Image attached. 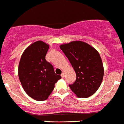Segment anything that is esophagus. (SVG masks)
<instances>
[{
	"label": "esophagus",
	"mask_w": 124,
	"mask_h": 124,
	"mask_svg": "<svg viewBox=\"0 0 124 124\" xmlns=\"http://www.w3.org/2000/svg\"><path fill=\"white\" fill-rule=\"evenodd\" d=\"M61 77H62V78H64V73H63L61 74Z\"/></svg>",
	"instance_id": "34e87169"
}]
</instances>
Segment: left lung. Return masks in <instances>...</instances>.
Returning a JSON list of instances; mask_svg holds the SVG:
<instances>
[{"label":"left lung","mask_w":124,"mask_h":124,"mask_svg":"<svg viewBox=\"0 0 124 124\" xmlns=\"http://www.w3.org/2000/svg\"><path fill=\"white\" fill-rule=\"evenodd\" d=\"M60 49L69 60L77 75L75 82L69 85L70 89L79 98H88L93 95L100 87L104 74L98 52L80 41L62 44Z\"/></svg>","instance_id":"left-lung-1"}]
</instances>
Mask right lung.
Returning a JSON list of instances; mask_svg holds the SVG:
<instances>
[{
	"instance_id": "obj_1",
	"label": "right lung",
	"mask_w": 124,
	"mask_h": 124,
	"mask_svg": "<svg viewBox=\"0 0 124 124\" xmlns=\"http://www.w3.org/2000/svg\"><path fill=\"white\" fill-rule=\"evenodd\" d=\"M49 45L39 41L25 49L20 60L18 74L24 91L38 101L46 100L61 77L55 73L51 64L46 60Z\"/></svg>"
}]
</instances>
